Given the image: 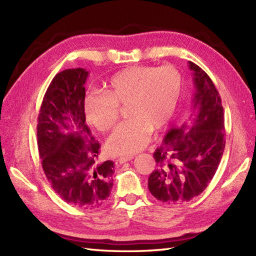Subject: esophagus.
Returning <instances> with one entry per match:
<instances>
[{
  "label": "esophagus",
  "mask_w": 256,
  "mask_h": 256,
  "mask_svg": "<svg viewBox=\"0 0 256 256\" xmlns=\"http://www.w3.org/2000/svg\"><path fill=\"white\" fill-rule=\"evenodd\" d=\"M133 160V156H121L118 160V162H120V164H123V162H128V160Z\"/></svg>",
  "instance_id": "obj_1"
}]
</instances>
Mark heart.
I'll return each mask as SVG.
<instances>
[{"mask_svg":"<svg viewBox=\"0 0 256 256\" xmlns=\"http://www.w3.org/2000/svg\"><path fill=\"white\" fill-rule=\"evenodd\" d=\"M182 79L172 66H133L113 74L101 92L84 99L86 120L100 132L114 128L118 106H126V122L106 142L112 154L131 155L142 150L150 134L170 122L180 98Z\"/></svg>","mask_w":256,"mask_h":256,"instance_id":"heart-1","label":"heart"}]
</instances>
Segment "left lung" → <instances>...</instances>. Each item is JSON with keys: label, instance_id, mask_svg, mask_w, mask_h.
Instances as JSON below:
<instances>
[{"label": "left lung", "instance_id": "8db88e82", "mask_svg": "<svg viewBox=\"0 0 256 256\" xmlns=\"http://www.w3.org/2000/svg\"><path fill=\"white\" fill-rule=\"evenodd\" d=\"M196 92L190 125L170 130L154 153L156 170L148 189L166 204H178L198 197L218 170L226 146L224 113L212 80L189 62Z\"/></svg>", "mask_w": 256, "mask_h": 256}]
</instances>
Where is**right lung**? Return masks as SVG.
Returning <instances> with one entry per match:
<instances>
[{
  "label": "right lung",
  "mask_w": 256,
  "mask_h": 256,
  "mask_svg": "<svg viewBox=\"0 0 256 256\" xmlns=\"http://www.w3.org/2000/svg\"><path fill=\"white\" fill-rule=\"evenodd\" d=\"M84 68L57 74L38 114L37 145L42 166L55 192L80 209L104 204L113 186L114 162L98 164L101 145L86 124Z\"/></svg>",
  "instance_id": "1"
}]
</instances>
